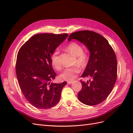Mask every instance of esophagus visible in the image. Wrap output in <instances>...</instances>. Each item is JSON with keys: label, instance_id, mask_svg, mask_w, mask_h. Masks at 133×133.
<instances>
[{"label": "esophagus", "instance_id": "34e87169", "mask_svg": "<svg viewBox=\"0 0 133 133\" xmlns=\"http://www.w3.org/2000/svg\"><path fill=\"white\" fill-rule=\"evenodd\" d=\"M72 82H73L72 81H68V82H67V83H68V84H70Z\"/></svg>", "mask_w": 133, "mask_h": 133}]
</instances>
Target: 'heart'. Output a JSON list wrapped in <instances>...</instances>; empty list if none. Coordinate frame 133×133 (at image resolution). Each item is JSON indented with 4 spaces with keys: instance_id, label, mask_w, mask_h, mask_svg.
<instances>
[{
    "instance_id": "obj_1",
    "label": "heart",
    "mask_w": 133,
    "mask_h": 133,
    "mask_svg": "<svg viewBox=\"0 0 133 133\" xmlns=\"http://www.w3.org/2000/svg\"><path fill=\"white\" fill-rule=\"evenodd\" d=\"M66 49L75 56L76 64L83 67L85 66L88 62V55L86 51L83 50V47L80 44L76 42H72L66 46ZM59 54V50L56 49L51 56L52 65L57 70H59L61 68ZM80 71V69L78 66L68 68L63 70L60 74V77L66 81H71L76 78Z\"/></svg>"
}]
</instances>
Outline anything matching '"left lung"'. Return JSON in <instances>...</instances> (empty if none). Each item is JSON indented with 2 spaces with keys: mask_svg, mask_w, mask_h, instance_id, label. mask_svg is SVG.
Masks as SVG:
<instances>
[{
  "mask_svg": "<svg viewBox=\"0 0 133 133\" xmlns=\"http://www.w3.org/2000/svg\"><path fill=\"white\" fill-rule=\"evenodd\" d=\"M76 39L85 45L90 57L82 77L92 80L81 81L79 100L87 105L102 103L110 94L117 78V60L114 51L107 40L94 31L83 30L71 33L68 41Z\"/></svg>",
  "mask_w": 133,
  "mask_h": 133,
  "instance_id": "left-lung-1",
  "label": "left lung"
}]
</instances>
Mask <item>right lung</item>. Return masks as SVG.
Instances as JSON below:
<instances>
[{
    "mask_svg": "<svg viewBox=\"0 0 133 133\" xmlns=\"http://www.w3.org/2000/svg\"><path fill=\"white\" fill-rule=\"evenodd\" d=\"M67 34H38L33 36L20 48L16 62V74L20 88L26 99L39 109L54 107L60 99L66 82L54 83L57 74L51 56Z\"/></svg>",
    "mask_w": 133,
    "mask_h": 133,
    "instance_id": "obj_1",
    "label": "right lung"
}]
</instances>
